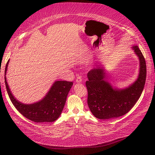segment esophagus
Listing matches in <instances>:
<instances>
[{
  "label": "esophagus",
  "mask_w": 155,
  "mask_h": 155,
  "mask_svg": "<svg viewBox=\"0 0 155 155\" xmlns=\"http://www.w3.org/2000/svg\"><path fill=\"white\" fill-rule=\"evenodd\" d=\"M76 83H81V82H82V78H81V76H78L77 77L76 79Z\"/></svg>",
  "instance_id": "34e87169"
}]
</instances>
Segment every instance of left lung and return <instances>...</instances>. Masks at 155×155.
I'll list each match as a JSON object with an SVG mask.
<instances>
[{"label": "left lung", "mask_w": 155, "mask_h": 155, "mask_svg": "<svg viewBox=\"0 0 155 155\" xmlns=\"http://www.w3.org/2000/svg\"><path fill=\"white\" fill-rule=\"evenodd\" d=\"M140 59V74L132 85L123 90L113 89L105 81L104 69L97 67L87 74V104L92 113L98 119L107 120L125 115L138 100L146 79V63L138 46H133Z\"/></svg>", "instance_id": "1"}]
</instances>
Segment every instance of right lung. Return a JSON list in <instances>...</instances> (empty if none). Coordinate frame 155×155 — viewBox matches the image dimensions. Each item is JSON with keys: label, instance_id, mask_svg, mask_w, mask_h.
Returning <instances> with one entry per match:
<instances>
[{"label": "right lung", "instance_id": "right-lung-1", "mask_svg": "<svg viewBox=\"0 0 155 155\" xmlns=\"http://www.w3.org/2000/svg\"><path fill=\"white\" fill-rule=\"evenodd\" d=\"M8 62L9 61L6 63L5 74ZM4 79L8 96L14 107L26 118L37 123L51 122L59 118L63 111L68 94L73 85L72 81H55L44 99L34 104L25 105L18 101L13 97L9 88L6 77Z\"/></svg>", "mask_w": 155, "mask_h": 155}]
</instances>
